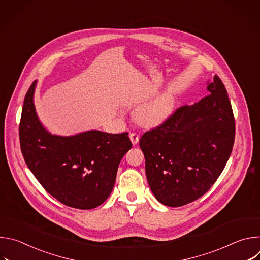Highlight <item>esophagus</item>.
<instances>
[{"mask_svg":"<svg viewBox=\"0 0 260 260\" xmlns=\"http://www.w3.org/2000/svg\"><path fill=\"white\" fill-rule=\"evenodd\" d=\"M129 139H131V141H132L133 145H137V144L139 143L140 136H139L138 134H136V133H132V134L129 135Z\"/></svg>","mask_w":260,"mask_h":260,"instance_id":"esophagus-1","label":"esophagus"}]
</instances>
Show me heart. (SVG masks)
<instances>
[{
	"instance_id": "heart-1",
	"label": "heart",
	"mask_w": 260,
	"mask_h": 260,
	"mask_svg": "<svg viewBox=\"0 0 260 260\" xmlns=\"http://www.w3.org/2000/svg\"><path fill=\"white\" fill-rule=\"evenodd\" d=\"M175 100L166 92L139 106L135 111L136 120L143 126L154 127L162 124L172 115Z\"/></svg>"
}]
</instances>
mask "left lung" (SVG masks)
Wrapping results in <instances>:
<instances>
[{
  "label": "left lung",
  "instance_id": "left-lung-1",
  "mask_svg": "<svg viewBox=\"0 0 260 260\" xmlns=\"http://www.w3.org/2000/svg\"><path fill=\"white\" fill-rule=\"evenodd\" d=\"M207 94L179 108L140 140L148 183L165 206L181 207L201 198L231 156L235 119L228 91L217 75L208 81Z\"/></svg>",
  "mask_w": 260,
  "mask_h": 260
}]
</instances>
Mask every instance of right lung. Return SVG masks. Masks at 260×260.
<instances>
[{
    "label": "right lung",
    "instance_id": "1",
    "mask_svg": "<svg viewBox=\"0 0 260 260\" xmlns=\"http://www.w3.org/2000/svg\"><path fill=\"white\" fill-rule=\"evenodd\" d=\"M34 81L25 94L19 139L29 171L45 190L66 206L89 210L111 194L120 160L132 148L127 133L86 131L52 135L36 112Z\"/></svg>",
    "mask_w": 260,
    "mask_h": 260
}]
</instances>
